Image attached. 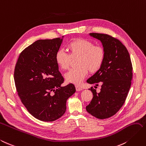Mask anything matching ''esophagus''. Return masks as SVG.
Masks as SVG:
<instances>
[{
  "instance_id": "1",
  "label": "esophagus",
  "mask_w": 146,
  "mask_h": 146,
  "mask_svg": "<svg viewBox=\"0 0 146 146\" xmlns=\"http://www.w3.org/2000/svg\"><path fill=\"white\" fill-rule=\"evenodd\" d=\"M76 89L77 92H79V91H81V90H82V88L81 87H80V86H76Z\"/></svg>"
}]
</instances>
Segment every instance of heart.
<instances>
[{"label":"heart","instance_id":"b5f03b06","mask_svg":"<svg viewBox=\"0 0 146 146\" xmlns=\"http://www.w3.org/2000/svg\"><path fill=\"white\" fill-rule=\"evenodd\" d=\"M69 54L62 50H58L55 54V61L61 69L69 68L71 58L78 56L77 67L70 69L64 75L65 80L70 84L79 85L90 73H95L103 64L106 52L101 45H94V43L85 38H76L67 45Z\"/></svg>","mask_w":146,"mask_h":146}]
</instances>
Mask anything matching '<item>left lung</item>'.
<instances>
[{
  "mask_svg": "<svg viewBox=\"0 0 146 146\" xmlns=\"http://www.w3.org/2000/svg\"><path fill=\"white\" fill-rule=\"evenodd\" d=\"M90 36L100 40L106 56L100 69L90 77V84H101V92L90 88L93 99L86 106L89 113L100 119L113 116L125 103L133 77V67L129 54L125 46L117 38L108 34L90 33Z\"/></svg>",
  "mask_w": 146,
  "mask_h": 146,
  "instance_id": "1",
  "label": "left lung"
}]
</instances>
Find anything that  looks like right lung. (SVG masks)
Masks as SVG:
<instances>
[{
  "label": "right lung",
  "mask_w": 146,
  "mask_h": 146,
  "mask_svg": "<svg viewBox=\"0 0 146 146\" xmlns=\"http://www.w3.org/2000/svg\"><path fill=\"white\" fill-rule=\"evenodd\" d=\"M62 38L38 40L19 54L14 80L22 103L35 118L53 121L63 115L66 101L76 92L72 84L62 86L64 78L55 61Z\"/></svg>",
  "instance_id": "add662e5"
}]
</instances>
